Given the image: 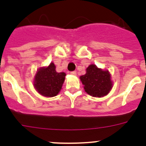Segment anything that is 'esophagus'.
<instances>
[{
    "label": "esophagus",
    "instance_id": "esophagus-1",
    "mask_svg": "<svg viewBox=\"0 0 146 146\" xmlns=\"http://www.w3.org/2000/svg\"><path fill=\"white\" fill-rule=\"evenodd\" d=\"M71 74H72V75H77V72H75V71L71 72Z\"/></svg>",
    "mask_w": 146,
    "mask_h": 146
}]
</instances>
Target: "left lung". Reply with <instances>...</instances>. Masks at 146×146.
Here are the masks:
<instances>
[{
	"label": "left lung",
	"mask_w": 146,
	"mask_h": 146,
	"mask_svg": "<svg viewBox=\"0 0 146 146\" xmlns=\"http://www.w3.org/2000/svg\"><path fill=\"white\" fill-rule=\"evenodd\" d=\"M86 72L84 75L80 77L85 91L94 97L107 96L113 86L109 71L98 68L95 64H91Z\"/></svg>",
	"instance_id": "1"
}]
</instances>
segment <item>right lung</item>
I'll use <instances>...</instances> for the list:
<instances>
[{"mask_svg":"<svg viewBox=\"0 0 146 146\" xmlns=\"http://www.w3.org/2000/svg\"><path fill=\"white\" fill-rule=\"evenodd\" d=\"M56 66L51 62L47 66L41 67L37 70L33 79L36 91L45 97L57 96L65 80V72H57Z\"/></svg>","mask_w":146,"mask_h":146,"instance_id":"add662e5","label":"right lung"}]
</instances>
